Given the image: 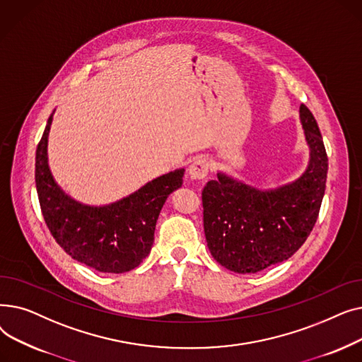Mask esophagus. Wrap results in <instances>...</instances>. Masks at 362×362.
<instances>
[{"mask_svg": "<svg viewBox=\"0 0 362 362\" xmlns=\"http://www.w3.org/2000/svg\"><path fill=\"white\" fill-rule=\"evenodd\" d=\"M208 171H210V161H208L205 157L197 158L187 168L189 177L195 180L205 179L208 176Z\"/></svg>", "mask_w": 362, "mask_h": 362, "instance_id": "34e87169", "label": "esophagus"}]
</instances>
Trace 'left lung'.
Here are the masks:
<instances>
[{
    "label": "left lung",
    "instance_id": "obj_1",
    "mask_svg": "<svg viewBox=\"0 0 362 362\" xmlns=\"http://www.w3.org/2000/svg\"><path fill=\"white\" fill-rule=\"evenodd\" d=\"M299 112L311 157L298 180L274 191H259L218 173L204 187L208 250L235 273H257L291 258L317 221L329 160L313 112L303 104Z\"/></svg>",
    "mask_w": 362,
    "mask_h": 362
}]
</instances>
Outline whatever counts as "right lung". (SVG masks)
I'll list each match as a JSON object with an SVG mask.
<instances>
[{"label":"right lung","mask_w":362,"mask_h":362,"mask_svg":"<svg viewBox=\"0 0 362 362\" xmlns=\"http://www.w3.org/2000/svg\"><path fill=\"white\" fill-rule=\"evenodd\" d=\"M49 116L36 148L35 182L48 229L76 261L101 273L130 272L142 262L154 243L156 224L167 197L183 183L179 168L142 186L122 201L89 206L67 197L52 179L47 145Z\"/></svg>","instance_id":"add662e5"}]
</instances>
